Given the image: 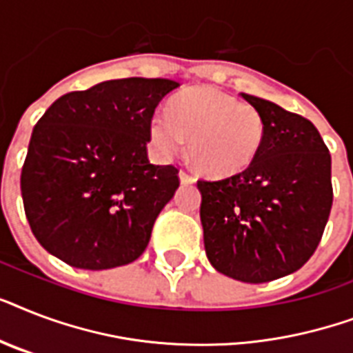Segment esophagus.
Wrapping results in <instances>:
<instances>
[{
  "label": "esophagus",
  "mask_w": 353,
  "mask_h": 353,
  "mask_svg": "<svg viewBox=\"0 0 353 353\" xmlns=\"http://www.w3.org/2000/svg\"><path fill=\"white\" fill-rule=\"evenodd\" d=\"M179 179H181L183 185H192L196 179H194V176H190V174H187V172H179Z\"/></svg>",
  "instance_id": "34e87169"
}]
</instances>
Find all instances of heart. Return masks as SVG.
<instances>
[{
  "label": "heart",
  "mask_w": 353,
  "mask_h": 353,
  "mask_svg": "<svg viewBox=\"0 0 353 353\" xmlns=\"http://www.w3.org/2000/svg\"><path fill=\"white\" fill-rule=\"evenodd\" d=\"M265 122L256 108L212 88H194L170 102V112L150 121V139L161 157L179 154L188 139L194 166L207 176L225 177L256 159Z\"/></svg>",
  "instance_id": "1"
}]
</instances>
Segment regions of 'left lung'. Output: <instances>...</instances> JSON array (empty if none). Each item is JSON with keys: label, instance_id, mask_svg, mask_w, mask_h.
I'll use <instances>...</instances> for the list:
<instances>
[{"label": "left lung", "instance_id": "left-lung-1", "mask_svg": "<svg viewBox=\"0 0 353 353\" xmlns=\"http://www.w3.org/2000/svg\"><path fill=\"white\" fill-rule=\"evenodd\" d=\"M262 113L265 137L245 170L198 181L205 252L212 268L247 284L295 273L328 223L332 155L307 119L241 93Z\"/></svg>", "mask_w": 353, "mask_h": 353}]
</instances>
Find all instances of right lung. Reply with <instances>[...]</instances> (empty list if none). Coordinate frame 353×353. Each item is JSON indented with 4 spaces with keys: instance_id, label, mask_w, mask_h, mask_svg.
I'll return each mask as SVG.
<instances>
[{
    "instance_id": "1",
    "label": "right lung",
    "mask_w": 353,
    "mask_h": 353,
    "mask_svg": "<svg viewBox=\"0 0 353 353\" xmlns=\"http://www.w3.org/2000/svg\"><path fill=\"white\" fill-rule=\"evenodd\" d=\"M179 82L106 80L71 91L36 122L21 168V198L32 234L52 256L79 269L137 260L174 198L172 165L146 154L155 108Z\"/></svg>"
}]
</instances>
